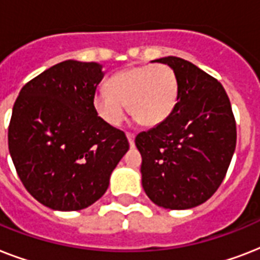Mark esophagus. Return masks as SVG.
<instances>
[{"mask_svg":"<svg viewBox=\"0 0 260 260\" xmlns=\"http://www.w3.org/2000/svg\"><path fill=\"white\" fill-rule=\"evenodd\" d=\"M126 139H128V142H129V146L134 148L135 147V135L128 132V134H126Z\"/></svg>","mask_w":260,"mask_h":260,"instance_id":"obj_1","label":"esophagus"}]
</instances>
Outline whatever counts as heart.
<instances>
[{"mask_svg":"<svg viewBox=\"0 0 260 260\" xmlns=\"http://www.w3.org/2000/svg\"><path fill=\"white\" fill-rule=\"evenodd\" d=\"M179 98V81L167 64H144L112 75L108 89L93 94V108L108 125H120L128 112L142 125L152 128L170 117Z\"/></svg>","mask_w":260,"mask_h":260,"instance_id":"b5f03b06","label":"heart"}]
</instances>
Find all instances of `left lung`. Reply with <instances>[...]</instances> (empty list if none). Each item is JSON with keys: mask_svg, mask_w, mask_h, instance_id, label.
<instances>
[{"mask_svg": "<svg viewBox=\"0 0 260 260\" xmlns=\"http://www.w3.org/2000/svg\"><path fill=\"white\" fill-rule=\"evenodd\" d=\"M152 62L175 71L179 98L166 121L135 139L143 189L158 206L190 209L221 185L236 147V121L217 79L177 56Z\"/></svg>", "mask_w": 260, "mask_h": 260, "instance_id": "left-lung-1", "label": "left lung"}]
</instances>
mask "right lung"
Returning a JSON list of instances; mask_svg holds the SVG:
<instances>
[{"label":"right lung","mask_w":260,"mask_h":260,"mask_svg":"<svg viewBox=\"0 0 260 260\" xmlns=\"http://www.w3.org/2000/svg\"><path fill=\"white\" fill-rule=\"evenodd\" d=\"M102 78L98 63L64 60L29 81L14 102L10 156L25 189L51 209L81 210L100 200L129 150L125 134L93 108Z\"/></svg>","instance_id":"add662e5"}]
</instances>
